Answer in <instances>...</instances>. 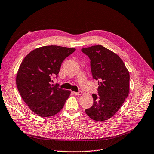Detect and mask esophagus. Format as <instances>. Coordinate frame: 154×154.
<instances>
[{
    "label": "esophagus",
    "instance_id": "1",
    "mask_svg": "<svg viewBox=\"0 0 154 154\" xmlns=\"http://www.w3.org/2000/svg\"><path fill=\"white\" fill-rule=\"evenodd\" d=\"M73 94L75 96H80L82 94V91H79V92H73Z\"/></svg>",
    "mask_w": 154,
    "mask_h": 154
}]
</instances>
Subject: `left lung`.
I'll use <instances>...</instances> for the list:
<instances>
[{
	"mask_svg": "<svg viewBox=\"0 0 154 154\" xmlns=\"http://www.w3.org/2000/svg\"><path fill=\"white\" fill-rule=\"evenodd\" d=\"M91 60L94 79L98 81V96L92 94L94 104L85 112L97 122L111 118L123 105L130 90V74L122 60L102 45L82 48Z\"/></svg>",
	"mask_w": 154,
	"mask_h": 154,
	"instance_id": "obj_1",
	"label": "left lung"
}]
</instances>
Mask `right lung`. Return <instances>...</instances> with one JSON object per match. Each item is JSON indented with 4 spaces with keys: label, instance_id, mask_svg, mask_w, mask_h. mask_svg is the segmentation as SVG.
<instances>
[{
    "label": "right lung",
    "instance_id": "add662e5",
    "mask_svg": "<svg viewBox=\"0 0 154 154\" xmlns=\"http://www.w3.org/2000/svg\"><path fill=\"white\" fill-rule=\"evenodd\" d=\"M75 48L51 45L31 51L20 65L16 84L23 101L30 109L41 117L56 115L63 108L70 91L52 84L57 78L64 60Z\"/></svg>",
    "mask_w": 154,
    "mask_h": 154
}]
</instances>
